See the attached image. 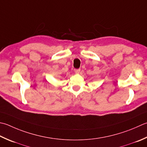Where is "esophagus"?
Masks as SVG:
<instances>
[{"instance_id":"34e87169","label":"esophagus","mask_w":147,"mask_h":147,"mask_svg":"<svg viewBox=\"0 0 147 147\" xmlns=\"http://www.w3.org/2000/svg\"><path fill=\"white\" fill-rule=\"evenodd\" d=\"M74 71L76 73H79L80 72V69H74Z\"/></svg>"}]
</instances>
